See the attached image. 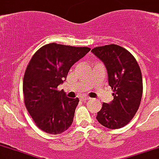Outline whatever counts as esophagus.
<instances>
[{
  "label": "esophagus",
  "mask_w": 159,
  "mask_h": 159,
  "mask_svg": "<svg viewBox=\"0 0 159 159\" xmlns=\"http://www.w3.org/2000/svg\"><path fill=\"white\" fill-rule=\"evenodd\" d=\"M90 99H91V98H89V97H84V98H82L83 101H88V100H90Z\"/></svg>",
  "instance_id": "1"
}]
</instances>
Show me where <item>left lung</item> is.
I'll use <instances>...</instances> for the list:
<instances>
[{"label":"left lung","instance_id":"obj_1","mask_svg":"<svg viewBox=\"0 0 159 159\" xmlns=\"http://www.w3.org/2000/svg\"><path fill=\"white\" fill-rule=\"evenodd\" d=\"M91 52L104 63L114 91V99L102 103L97 119L109 129L122 128L133 118L141 102L143 80L139 63L128 50L116 44L96 47Z\"/></svg>","mask_w":159,"mask_h":159}]
</instances>
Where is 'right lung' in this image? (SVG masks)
<instances>
[{"label":"right lung","mask_w":159,"mask_h":159,"mask_svg":"<svg viewBox=\"0 0 159 159\" xmlns=\"http://www.w3.org/2000/svg\"><path fill=\"white\" fill-rule=\"evenodd\" d=\"M89 50L88 47L53 43L39 48L32 57L23 77V94L26 108L39 129L57 135L72 125L79 99L67 98L57 86Z\"/></svg>","instance_id":"1"}]
</instances>
